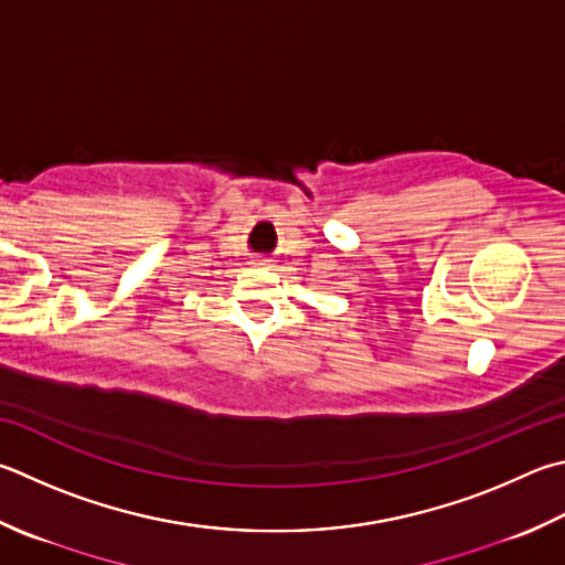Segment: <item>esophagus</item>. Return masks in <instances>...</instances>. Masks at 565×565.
Returning a JSON list of instances; mask_svg holds the SVG:
<instances>
[{"instance_id":"1","label":"esophagus","mask_w":565,"mask_h":565,"mask_svg":"<svg viewBox=\"0 0 565 565\" xmlns=\"http://www.w3.org/2000/svg\"><path fill=\"white\" fill-rule=\"evenodd\" d=\"M249 264H252V266H262V269H269V266H271L269 259H264V256H254V259H252Z\"/></svg>"}]
</instances>
